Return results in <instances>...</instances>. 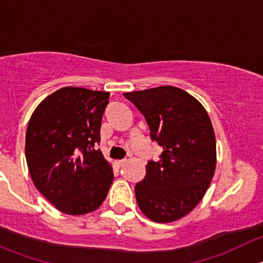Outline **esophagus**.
Masks as SVG:
<instances>
[{
  "mask_svg": "<svg viewBox=\"0 0 263 263\" xmlns=\"http://www.w3.org/2000/svg\"><path fill=\"white\" fill-rule=\"evenodd\" d=\"M126 159H122V160H117L116 161V164H117V166H118V168H121V166H123L124 165V163H126Z\"/></svg>",
  "mask_w": 263,
  "mask_h": 263,
  "instance_id": "esophagus-1",
  "label": "esophagus"
}]
</instances>
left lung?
<instances>
[{
    "label": "left lung",
    "instance_id": "8db88e82",
    "mask_svg": "<svg viewBox=\"0 0 263 263\" xmlns=\"http://www.w3.org/2000/svg\"><path fill=\"white\" fill-rule=\"evenodd\" d=\"M123 95L144 115L151 140L163 148L135 187L140 210L155 222L182 219L202 200L216 168L210 117L196 98L171 85Z\"/></svg>",
    "mask_w": 263,
    "mask_h": 263
}]
</instances>
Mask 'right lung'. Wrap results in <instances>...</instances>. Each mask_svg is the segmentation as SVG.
Wrapping results in <instances>:
<instances>
[{"mask_svg":"<svg viewBox=\"0 0 263 263\" xmlns=\"http://www.w3.org/2000/svg\"><path fill=\"white\" fill-rule=\"evenodd\" d=\"M109 92L66 86L39 103L29 121L25 156L36 190L67 215L95 211L113 182L100 127Z\"/></svg>","mask_w":263,"mask_h":263,"instance_id":"1","label":"right lung"}]
</instances>
